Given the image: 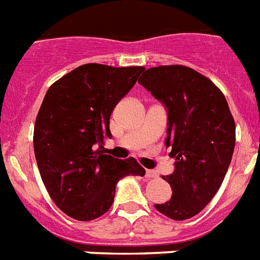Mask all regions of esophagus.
<instances>
[{
  "label": "esophagus",
  "mask_w": 260,
  "mask_h": 260,
  "mask_svg": "<svg viewBox=\"0 0 260 260\" xmlns=\"http://www.w3.org/2000/svg\"><path fill=\"white\" fill-rule=\"evenodd\" d=\"M145 176H146V178H149V180H150V178H155V177H157L158 174L155 173L154 170H146V173H145Z\"/></svg>",
  "instance_id": "1"
}]
</instances>
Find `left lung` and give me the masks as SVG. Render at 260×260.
<instances>
[{
  "label": "left lung",
  "mask_w": 260,
  "mask_h": 260,
  "mask_svg": "<svg viewBox=\"0 0 260 260\" xmlns=\"http://www.w3.org/2000/svg\"><path fill=\"white\" fill-rule=\"evenodd\" d=\"M168 110L166 147L176 159L164 177L173 190L155 209L173 220L201 212L223 182L235 149V120L223 92L184 66L149 68L138 79Z\"/></svg>",
  "instance_id": "left-lung-1"
}]
</instances>
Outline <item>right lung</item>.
<instances>
[{
    "label": "right lung",
    "mask_w": 260,
    "mask_h": 260,
    "mask_svg": "<svg viewBox=\"0 0 260 260\" xmlns=\"http://www.w3.org/2000/svg\"><path fill=\"white\" fill-rule=\"evenodd\" d=\"M143 67L84 64L49 87L37 114L33 146L45 188L57 208L80 221L105 215L126 176H145L134 158L105 154L110 115Z\"/></svg>",
    "instance_id": "add662e5"
}]
</instances>
